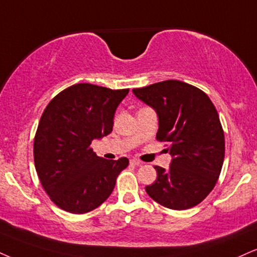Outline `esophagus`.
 <instances>
[{
	"mask_svg": "<svg viewBox=\"0 0 257 257\" xmlns=\"http://www.w3.org/2000/svg\"><path fill=\"white\" fill-rule=\"evenodd\" d=\"M131 164L132 165H135V166H140L141 165V162L139 159H135V158H133V159H131Z\"/></svg>",
	"mask_w": 257,
	"mask_h": 257,
	"instance_id": "34e87169",
	"label": "esophagus"
}]
</instances>
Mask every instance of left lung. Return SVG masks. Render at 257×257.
Here are the masks:
<instances>
[{
	"label": "left lung",
	"instance_id": "1",
	"mask_svg": "<svg viewBox=\"0 0 257 257\" xmlns=\"http://www.w3.org/2000/svg\"><path fill=\"white\" fill-rule=\"evenodd\" d=\"M133 93L157 111V140L166 142L172 156L169 170L154 166L157 179L146 187L147 194L175 211L199 205L215 187L225 157L224 131L212 100L179 80L134 88Z\"/></svg>",
	"mask_w": 257,
	"mask_h": 257
}]
</instances>
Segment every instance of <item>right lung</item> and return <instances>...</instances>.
I'll return each instance as SVG.
<instances>
[{"label": "right lung", "instance_id": "right-lung-1", "mask_svg": "<svg viewBox=\"0 0 257 257\" xmlns=\"http://www.w3.org/2000/svg\"><path fill=\"white\" fill-rule=\"evenodd\" d=\"M129 88L111 89L75 83L51 99L40 117L33 141L35 166L42 187L63 211H93L112 193L129 160H107L92 141L112 132L113 116Z\"/></svg>", "mask_w": 257, "mask_h": 257}]
</instances>
